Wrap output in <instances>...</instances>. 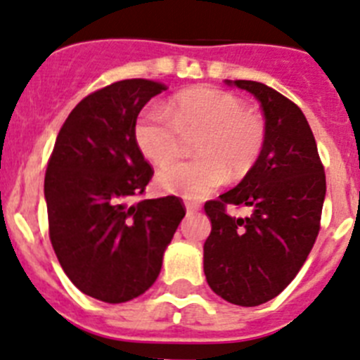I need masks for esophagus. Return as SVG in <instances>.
Masks as SVG:
<instances>
[{"instance_id":"1","label":"esophagus","mask_w":360,"mask_h":360,"mask_svg":"<svg viewBox=\"0 0 360 360\" xmlns=\"http://www.w3.org/2000/svg\"><path fill=\"white\" fill-rule=\"evenodd\" d=\"M199 210V204L192 202V200H186V212L188 213H195Z\"/></svg>"}]
</instances>
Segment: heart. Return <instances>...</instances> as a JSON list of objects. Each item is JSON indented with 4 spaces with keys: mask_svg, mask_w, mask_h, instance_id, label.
Segmentation results:
<instances>
[{
    "mask_svg": "<svg viewBox=\"0 0 360 360\" xmlns=\"http://www.w3.org/2000/svg\"><path fill=\"white\" fill-rule=\"evenodd\" d=\"M186 138H197L199 158L168 165L158 174V186L188 199H202L224 184L228 174L242 179L257 167L267 141V125L258 112L233 93L193 87L170 100L167 111L147 105L134 122V141L152 165L176 160Z\"/></svg>",
    "mask_w": 360,
    "mask_h": 360,
    "instance_id": "obj_1",
    "label": "heart"
}]
</instances>
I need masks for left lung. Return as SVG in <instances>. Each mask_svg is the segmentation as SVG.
<instances>
[{
    "label": "left lung",
    "instance_id": "8db88e82",
    "mask_svg": "<svg viewBox=\"0 0 360 360\" xmlns=\"http://www.w3.org/2000/svg\"><path fill=\"white\" fill-rule=\"evenodd\" d=\"M233 86L257 96L267 141L258 165L219 199L204 204L212 233L204 242V274L233 305L257 307L296 278L321 229L325 167L305 115L292 100L252 80ZM228 205H249L235 219Z\"/></svg>",
    "mask_w": 360,
    "mask_h": 360
}]
</instances>
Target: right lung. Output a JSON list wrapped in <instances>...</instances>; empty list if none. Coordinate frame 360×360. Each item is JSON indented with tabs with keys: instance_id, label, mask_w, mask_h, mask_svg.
Segmentation results:
<instances>
[{
	"instance_id": "1",
	"label": "right lung",
	"mask_w": 360,
	"mask_h": 360,
	"mask_svg": "<svg viewBox=\"0 0 360 360\" xmlns=\"http://www.w3.org/2000/svg\"><path fill=\"white\" fill-rule=\"evenodd\" d=\"M165 89L127 79L93 91L70 112L48 160L51 248L77 289L105 303L138 297L156 281L186 213L176 195L131 204L154 176L136 147L134 122Z\"/></svg>"
}]
</instances>
